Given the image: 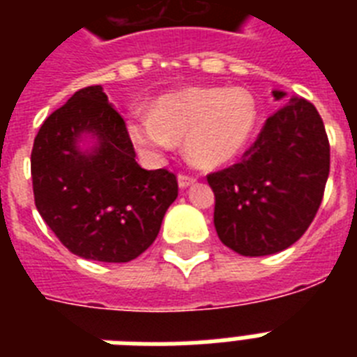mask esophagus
Wrapping results in <instances>:
<instances>
[{"label": "esophagus", "instance_id": "34e87169", "mask_svg": "<svg viewBox=\"0 0 357 357\" xmlns=\"http://www.w3.org/2000/svg\"><path fill=\"white\" fill-rule=\"evenodd\" d=\"M196 179L190 178V176H185V174H179L178 176V185L179 189H187V187H190V185L195 183Z\"/></svg>", "mask_w": 357, "mask_h": 357}]
</instances>
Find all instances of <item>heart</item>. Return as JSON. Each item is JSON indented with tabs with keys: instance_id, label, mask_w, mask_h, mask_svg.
Instances as JSON below:
<instances>
[{
	"instance_id": "b5f03b06",
	"label": "heart",
	"mask_w": 357,
	"mask_h": 357,
	"mask_svg": "<svg viewBox=\"0 0 357 357\" xmlns=\"http://www.w3.org/2000/svg\"><path fill=\"white\" fill-rule=\"evenodd\" d=\"M259 122L252 92L229 86H190L165 94L153 107H135L126 116L129 140L146 159L157 161L183 139L185 155L200 168L237 159Z\"/></svg>"
}]
</instances>
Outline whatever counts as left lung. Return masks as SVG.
I'll return each mask as SVG.
<instances>
[{
    "label": "left lung",
    "mask_w": 357,
    "mask_h": 357,
    "mask_svg": "<svg viewBox=\"0 0 357 357\" xmlns=\"http://www.w3.org/2000/svg\"><path fill=\"white\" fill-rule=\"evenodd\" d=\"M272 96L282 100L285 92ZM328 174L330 144L321 114L293 96L266 119L243 161L207 176L218 238L246 257L289 248L313 222Z\"/></svg>",
    "instance_id": "left-lung-1"
}]
</instances>
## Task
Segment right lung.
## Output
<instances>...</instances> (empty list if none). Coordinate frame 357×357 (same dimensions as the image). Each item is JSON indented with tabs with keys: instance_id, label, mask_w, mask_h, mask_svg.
<instances>
[{
	"instance_id": "1",
	"label": "right lung",
	"mask_w": 357,
	"mask_h": 357,
	"mask_svg": "<svg viewBox=\"0 0 357 357\" xmlns=\"http://www.w3.org/2000/svg\"><path fill=\"white\" fill-rule=\"evenodd\" d=\"M35 206L83 259L128 263L155 241L178 181L135 161L126 123L102 85L81 89L42 123L31 151Z\"/></svg>"
}]
</instances>
